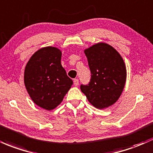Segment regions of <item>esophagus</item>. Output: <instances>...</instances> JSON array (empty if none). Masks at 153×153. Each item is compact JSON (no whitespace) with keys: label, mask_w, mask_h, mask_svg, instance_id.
Returning <instances> with one entry per match:
<instances>
[{"label":"esophagus","mask_w":153,"mask_h":153,"mask_svg":"<svg viewBox=\"0 0 153 153\" xmlns=\"http://www.w3.org/2000/svg\"><path fill=\"white\" fill-rule=\"evenodd\" d=\"M73 82H74V85H76V86H77V85H78V84H79V81H78V79H74Z\"/></svg>","instance_id":"esophagus-1"}]
</instances>
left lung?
Listing matches in <instances>:
<instances>
[{
    "instance_id": "1",
    "label": "left lung",
    "mask_w": 153,
    "mask_h": 153,
    "mask_svg": "<svg viewBox=\"0 0 153 153\" xmlns=\"http://www.w3.org/2000/svg\"><path fill=\"white\" fill-rule=\"evenodd\" d=\"M84 53L91 75L88 84L80 85V90L97 108L111 106L121 95L126 80L123 58L113 47L105 43L93 45Z\"/></svg>"
}]
</instances>
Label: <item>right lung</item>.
Instances as JSON below:
<instances>
[{"label":"right lung","instance_id":"right-lung-1","mask_svg":"<svg viewBox=\"0 0 153 153\" xmlns=\"http://www.w3.org/2000/svg\"><path fill=\"white\" fill-rule=\"evenodd\" d=\"M62 52L56 47L38 50L27 63L24 82L38 106L51 110L62 102L73 82L61 65Z\"/></svg>","mask_w":153,"mask_h":153}]
</instances>
